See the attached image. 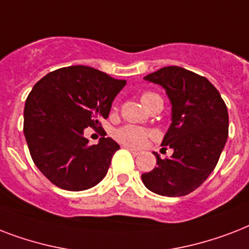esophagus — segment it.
I'll return each mask as SVG.
<instances>
[{
    "instance_id": "obj_1",
    "label": "esophagus",
    "mask_w": 249,
    "mask_h": 249,
    "mask_svg": "<svg viewBox=\"0 0 249 249\" xmlns=\"http://www.w3.org/2000/svg\"><path fill=\"white\" fill-rule=\"evenodd\" d=\"M129 150V151L132 152L133 155L134 156H138V155H141V151L140 150H136V148H132V147H126Z\"/></svg>"
}]
</instances>
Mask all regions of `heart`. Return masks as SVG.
<instances>
[{
    "instance_id": "obj_1",
    "label": "heart",
    "mask_w": 249,
    "mask_h": 249,
    "mask_svg": "<svg viewBox=\"0 0 249 249\" xmlns=\"http://www.w3.org/2000/svg\"><path fill=\"white\" fill-rule=\"evenodd\" d=\"M156 99H161L160 95L151 91L142 94L141 101L146 107H150L152 102H155ZM151 136V133L146 130V129L141 128V126H136V125H125L123 128L117 129L115 132V138L119 142L126 144V146H133V147H141L146 143L148 137Z\"/></svg>"
}]
</instances>
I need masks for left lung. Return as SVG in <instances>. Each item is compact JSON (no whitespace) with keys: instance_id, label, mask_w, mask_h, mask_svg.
<instances>
[{"instance_id":"obj_1","label":"left lung","mask_w":249,"mask_h":249,"mask_svg":"<svg viewBox=\"0 0 249 249\" xmlns=\"http://www.w3.org/2000/svg\"><path fill=\"white\" fill-rule=\"evenodd\" d=\"M144 80L163 86L169 98L172 124L161 146L172 148L173 155L161 159L155 154L158 166L142 174V181L158 195L183 196L218 163L229 136L228 107L208 80L182 67L160 68Z\"/></svg>"}]
</instances>
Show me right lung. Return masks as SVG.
<instances>
[{"label": "right lung", "instance_id": "add662e5", "mask_svg": "<svg viewBox=\"0 0 249 249\" xmlns=\"http://www.w3.org/2000/svg\"><path fill=\"white\" fill-rule=\"evenodd\" d=\"M125 80L86 66L50 72L36 83L24 107V132L29 154L41 173L55 186L83 191L105 178L120 146L102 137L89 144L84 129L97 128Z\"/></svg>", "mask_w": 249, "mask_h": 249}]
</instances>
